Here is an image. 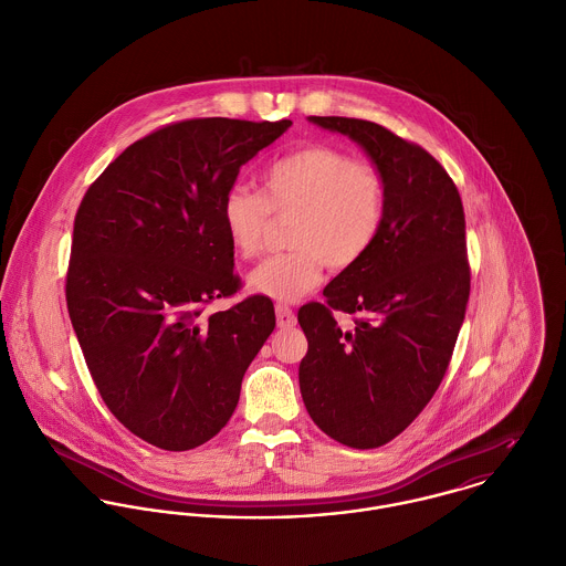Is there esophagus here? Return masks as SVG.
I'll return each mask as SVG.
<instances>
[{
    "instance_id": "obj_1",
    "label": "esophagus",
    "mask_w": 566,
    "mask_h": 566,
    "mask_svg": "<svg viewBox=\"0 0 566 566\" xmlns=\"http://www.w3.org/2000/svg\"><path fill=\"white\" fill-rule=\"evenodd\" d=\"M276 323L281 329H290L296 325V314L285 305H276Z\"/></svg>"
}]
</instances>
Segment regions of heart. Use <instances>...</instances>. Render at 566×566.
Masks as SVG:
<instances>
[{
	"instance_id": "obj_1",
	"label": "heart",
	"mask_w": 566,
	"mask_h": 566,
	"mask_svg": "<svg viewBox=\"0 0 566 566\" xmlns=\"http://www.w3.org/2000/svg\"><path fill=\"white\" fill-rule=\"evenodd\" d=\"M386 212V185L374 165L329 145H307L274 160L263 192L232 187L221 203L230 245L243 259L261 252L270 219L290 217V252L265 259L248 274L252 294L292 303L332 270L356 265L376 243Z\"/></svg>"
}]
</instances>
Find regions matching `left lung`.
Masks as SVG:
<instances>
[{
  "label": "left lung",
  "instance_id": "1",
  "mask_svg": "<svg viewBox=\"0 0 566 566\" xmlns=\"http://www.w3.org/2000/svg\"><path fill=\"white\" fill-rule=\"evenodd\" d=\"M310 123L358 143L386 185L371 250L298 310L305 408L332 439L369 450L406 430L450 365L470 296L465 214L446 169L386 127L343 116ZM334 311L353 316L340 328Z\"/></svg>",
  "mask_w": 566,
  "mask_h": 566
}]
</instances>
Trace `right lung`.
<instances>
[{"label": "right lung", "instance_id": "add662e5", "mask_svg": "<svg viewBox=\"0 0 566 566\" xmlns=\"http://www.w3.org/2000/svg\"><path fill=\"white\" fill-rule=\"evenodd\" d=\"M292 120L192 118L127 147L87 189L72 237L67 312L114 417L163 450H190L232 417L274 332V305L241 287L221 203L239 169Z\"/></svg>", "mask_w": 566, "mask_h": 566}]
</instances>
